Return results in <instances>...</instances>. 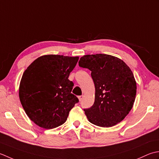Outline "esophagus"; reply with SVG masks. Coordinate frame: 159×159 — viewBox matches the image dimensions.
I'll return each instance as SVG.
<instances>
[{"instance_id":"obj_1","label":"esophagus","mask_w":159,"mask_h":159,"mask_svg":"<svg viewBox=\"0 0 159 159\" xmlns=\"http://www.w3.org/2000/svg\"><path fill=\"white\" fill-rule=\"evenodd\" d=\"M78 98H79V100H80V101L81 102V101H82V100L83 99V98H84V96H83V95L78 96Z\"/></svg>"}]
</instances>
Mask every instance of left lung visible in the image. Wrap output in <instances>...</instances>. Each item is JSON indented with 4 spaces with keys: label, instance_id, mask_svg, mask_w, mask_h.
Listing matches in <instances>:
<instances>
[{
    "label": "left lung",
    "instance_id": "8db88e82",
    "mask_svg": "<svg viewBox=\"0 0 159 159\" xmlns=\"http://www.w3.org/2000/svg\"><path fill=\"white\" fill-rule=\"evenodd\" d=\"M79 66L91 71L95 87V102L84 109L89 121L104 128L121 122L131 111L137 93V83L129 66L106 54L84 56Z\"/></svg>",
    "mask_w": 159,
    "mask_h": 159
}]
</instances>
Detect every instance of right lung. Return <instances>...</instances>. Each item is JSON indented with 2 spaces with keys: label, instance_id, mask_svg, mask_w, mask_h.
I'll return each instance as SVG.
<instances>
[{
  "label": "right lung",
  "instance_id": "1",
  "mask_svg": "<svg viewBox=\"0 0 159 159\" xmlns=\"http://www.w3.org/2000/svg\"><path fill=\"white\" fill-rule=\"evenodd\" d=\"M79 57L46 55L34 60L25 70L19 98L26 114L41 128L52 129L66 121L78 98L71 93L69 80Z\"/></svg>",
  "mask_w": 159,
  "mask_h": 159
}]
</instances>
